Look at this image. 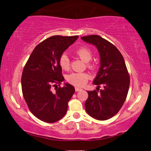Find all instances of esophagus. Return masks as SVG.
I'll list each match as a JSON object with an SVG mask.
<instances>
[{
  "instance_id": "esophagus-1",
  "label": "esophagus",
  "mask_w": 151,
  "mask_h": 151,
  "mask_svg": "<svg viewBox=\"0 0 151 151\" xmlns=\"http://www.w3.org/2000/svg\"><path fill=\"white\" fill-rule=\"evenodd\" d=\"M81 90H83V89H82L81 88H79V87H75V91H76V92L80 91H81Z\"/></svg>"
}]
</instances>
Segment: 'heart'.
Masks as SVG:
<instances>
[{
  "mask_svg": "<svg viewBox=\"0 0 151 151\" xmlns=\"http://www.w3.org/2000/svg\"><path fill=\"white\" fill-rule=\"evenodd\" d=\"M75 54L78 56L84 62L88 63L91 60L93 55L91 49L86 47H82L75 50ZM59 65L64 70H67L69 68L70 60L68 56L64 53L59 58ZM88 66L92 67L89 64ZM68 81L72 85L76 86H83L87 83L88 80V75L84 73H74L68 76Z\"/></svg>",
  "mask_w": 151,
  "mask_h": 151,
  "instance_id": "1",
  "label": "heart"
}]
</instances>
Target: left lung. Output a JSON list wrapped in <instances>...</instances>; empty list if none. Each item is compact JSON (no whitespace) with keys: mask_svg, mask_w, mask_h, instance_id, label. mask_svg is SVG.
Masks as SVG:
<instances>
[{"mask_svg":"<svg viewBox=\"0 0 151 151\" xmlns=\"http://www.w3.org/2000/svg\"><path fill=\"white\" fill-rule=\"evenodd\" d=\"M81 39L95 46L100 55L101 66L93 81L98 88L87 91L86 111L94 119L105 121L115 115L126 100L130 85L129 73L123 57L112 43L99 35L85 36ZM101 84L104 88L99 91Z\"/></svg>","mask_w":151,"mask_h":151,"instance_id":"1","label":"left lung"}]
</instances>
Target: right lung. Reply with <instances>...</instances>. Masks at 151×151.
I'll use <instances>...</instances> for the list:
<instances>
[{
	"instance_id": "add662e5",
	"label": "right lung",
	"mask_w": 151,
	"mask_h": 151,
	"mask_svg": "<svg viewBox=\"0 0 151 151\" xmlns=\"http://www.w3.org/2000/svg\"><path fill=\"white\" fill-rule=\"evenodd\" d=\"M78 36L57 35L48 38L33 50L25 65L21 78L22 91L30 112L41 121L53 123L65 115L68 103L75 93L73 85L52 86L64 81L59 58Z\"/></svg>"
}]
</instances>
